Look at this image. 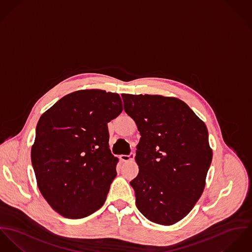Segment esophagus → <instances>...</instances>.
I'll return each instance as SVG.
<instances>
[{
  "label": "esophagus",
  "mask_w": 252,
  "mask_h": 252,
  "mask_svg": "<svg viewBox=\"0 0 252 252\" xmlns=\"http://www.w3.org/2000/svg\"><path fill=\"white\" fill-rule=\"evenodd\" d=\"M134 153H130L129 155H121L120 156V158L122 161H125V162H127V161H132L133 158H134Z\"/></svg>",
  "instance_id": "34e87169"
}]
</instances>
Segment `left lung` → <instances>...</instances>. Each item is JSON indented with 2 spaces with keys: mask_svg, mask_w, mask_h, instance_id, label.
I'll use <instances>...</instances> for the list:
<instances>
[{
  "mask_svg": "<svg viewBox=\"0 0 252 252\" xmlns=\"http://www.w3.org/2000/svg\"><path fill=\"white\" fill-rule=\"evenodd\" d=\"M122 97L141 135L135 157L139 173L130 182L136 207L155 223L175 224L189 215L205 189L213 158L207 126L177 97Z\"/></svg>",
  "mask_w": 252,
  "mask_h": 252,
  "instance_id": "obj_1",
  "label": "left lung"
}]
</instances>
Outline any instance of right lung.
Segmentation results:
<instances>
[{
    "mask_svg": "<svg viewBox=\"0 0 252 252\" xmlns=\"http://www.w3.org/2000/svg\"><path fill=\"white\" fill-rule=\"evenodd\" d=\"M123 111L116 93L80 90L43 113L31 158L39 191L61 216L83 219L102 207L119 161L107 124Z\"/></svg>",
    "mask_w": 252,
    "mask_h": 252,
    "instance_id": "right-lung-1",
    "label": "right lung"
}]
</instances>
